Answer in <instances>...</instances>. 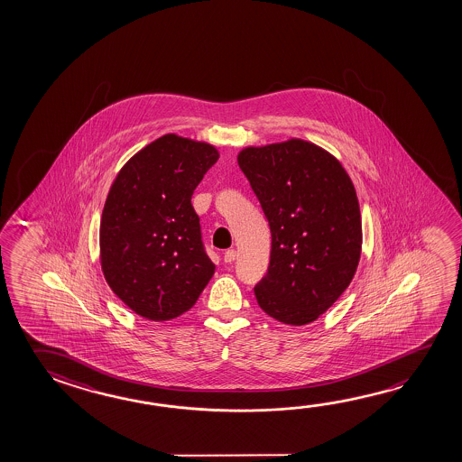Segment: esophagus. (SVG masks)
<instances>
[{
	"mask_svg": "<svg viewBox=\"0 0 462 462\" xmlns=\"http://www.w3.org/2000/svg\"><path fill=\"white\" fill-rule=\"evenodd\" d=\"M235 259H236V251L227 250L224 253V261L226 263H234Z\"/></svg>",
	"mask_w": 462,
	"mask_h": 462,
	"instance_id": "1",
	"label": "esophagus"
}]
</instances>
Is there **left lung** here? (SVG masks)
I'll use <instances>...</instances> for the list:
<instances>
[{
    "label": "left lung",
    "instance_id": "8db88e82",
    "mask_svg": "<svg viewBox=\"0 0 462 462\" xmlns=\"http://www.w3.org/2000/svg\"><path fill=\"white\" fill-rule=\"evenodd\" d=\"M236 161L273 235L257 304L288 326L310 324L348 288L361 259L355 185L332 152L301 138L246 146Z\"/></svg>",
    "mask_w": 462,
    "mask_h": 462
}]
</instances>
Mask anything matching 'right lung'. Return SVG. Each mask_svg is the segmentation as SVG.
I'll list each match as a JSON object with an SVG mask.
<instances>
[{
	"label": "right lung",
	"instance_id": "obj_1",
	"mask_svg": "<svg viewBox=\"0 0 462 462\" xmlns=\"http://www.w3.org/2000/svg\"><path fill=\"white\" fill-rule=\"evenodd\" d=\"M217 159L211 143L166 134L114 179L99 224V263L116 296L142 318L182 316L214 275L191 195Z\"/></svg>",
	"mask_w": 462,
	"mask_h": 462
}]
</instances>
